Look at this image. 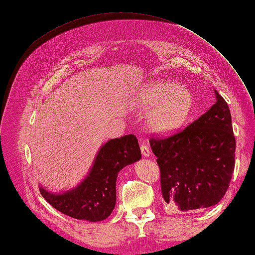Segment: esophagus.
<instances>
[{
	"label": "esophagus",
	"instance_id": "1",
	"mask_svg": "<svg viewBox=\"0 0 255 255\" xmlns=\"http://www.w3.org/2000/svg\"><path fill=\"white\" fill-rule=\"evenodd\" d=\"M140 150H141V154L142 155L144 156V157H149L150 156V149H149V146L146 145V144H141L140 145Z\"/></svg>",
	"mask_w": 255,
	"mask_h": 255
}]
</instances>
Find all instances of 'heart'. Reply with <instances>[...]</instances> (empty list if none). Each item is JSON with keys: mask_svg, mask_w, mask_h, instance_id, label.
Segmentation results:
<instances>
[{"mask_svg": "<svg viewBox=\"0 0 255 255\" xmlns=\"http://www.w3.org/2000/svg\"><path fill=\"white\" fill-rule=\"evenodd\" d=\"M134 104L149 112V125L159 134L173 133L184 126L194 106V97L186 85L156 80L137 91Z\"/></svg>", "mask_w": 255, "mask_h": 255, "instance_id": "obj_1", "label": "heart"}]
</instances>
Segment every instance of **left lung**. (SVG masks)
<instances>
[{"mask_svg": "<svg viewBox=\"0 0 255 255\" xmlns=\"http://www.w3.org/2000/svg\"><path fill=\"white\" fill-rule=\"evenodd\" d=\"M216 103L181 132L151 138L165 202L181 212L210 207L225 196L235 166L230 109L217 90Z\"/></svg>", "mask_w": 255, "mask_h": 255, "instance_id": "left-lung-1", "label": "left lung"}]
</instances>
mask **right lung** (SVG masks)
Here are the masks:
<instances>
[{
    "mask_svg": "<svg viewBox=\"0 0 255 255\" xmlns=\"http://www.w3.org/2000/svg\"><path fill=\"white\" fill-rule=\"evenodd\" d=\"M141 158L135 135L105 142L98 151L89 173L72 189L57 194L39 187L54 208L72 218L97 222L106 219L116 205V181L121 169Z\"/></svg>",
    "mask_w": 255,
    "mask_h": 255,
    "instance_id": "right-lung-1",
    "label": "right lung"
}]
</instances>
